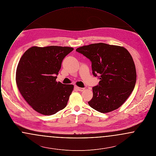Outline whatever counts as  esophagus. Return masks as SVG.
<instances>
[{
	"label": "esophagus",
	"instance_id": "1",
	"mask_svg": "<svg viewBox=\"0 0 156 156\" xmlns=\"http://www.w3.org/2000/svg\"><path fill=\"white\" fill-rule=\"evenodd\" d=\"M75 89H77V90H79V91H83V90L85 89L84 88H80V87H77V86H75Z\"/></svg>",
	"mask_w": 156,
	"mask_h": 156
}]
</instances>
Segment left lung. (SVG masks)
Here are the masks:
<instances>
[{
  "label": "left lung",
  "mask_w": 156,
  "mask_h": 156,
  "mask_svg": "<svg viewBox=\"0 0 156 156\" xmlns=\"http://www.w3.org/2000/svg\"><path fill=\"white\" fill-rule=\"evenodd\" d=\"M76 51L91 61L92 74L100 80L92 88L89 106L101 113L119 108L133 90L136 82V67L130 54L123 47L102 43L84 45Z\"/></svg>",
  "instance_id": "obj_1"
}]
</instances>
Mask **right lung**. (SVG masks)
<instances>
[{"mask_svg":"<svg viewBox=\"0 0 156 156\" xmlns=\"http://www.w3.org/2000/svg\"><path fill=\"white\" fill-rule=\"evenodd\" d=\"M73 50L69 47H32L21 57L16 69L17 86L37 112L51 115L67 106L74 85L55 80L62 60Z\"/></svg>","mask_w":156,"mask_h":156,"instance_id":"obj_1","label":"right lung"}]
</instances>
